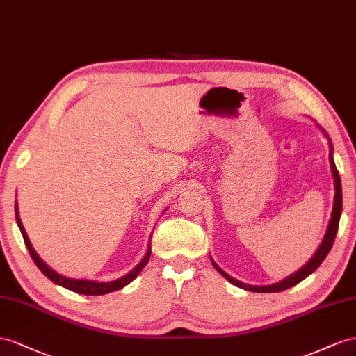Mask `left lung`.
Here are the masks:
<instances>
[{
    "mask_svg": "<svg viewBox=\"0 0 356 356\" xmlns=\"http://www.w3.org/2000/svg\"><path fill=\"white\" fill-rule=\"evenodd\" d=\"M322 129V128H321ZM322 133L327 136V138L330 140L328 134L325 133V131L322 129ZM330 162H331V171H332V177H334V188H336V195H334V206H332V213H331V219H330V223H328V228H327V232H325V237L321 243L319 249L316 250V253H314L313 258L304 266L302 268H300L297 273L291 274L289 277L283 279L282 282H277L274 283V285H267V286H252V285H246V283H243L234 277H231L229 274H227L225 271H223L222 268L218 267V264L211 261L213 267H215L223 277H225L228 282H231L232 285H236L241 289H246V291H252V292H280V291H285L293 285H297V283H300L301 280L306 279L309 274H312L314 270H316L322 261L327 258V255L330 253L332 245H334V240H336V234H337V229H339V222H340V216H341V207H343V195H341V180H340V176H339V171L336 168V164H334V159H332V145H331V140H330Z\"/></svg>",
    "mask_w": 356,
    "mask_h": 356,
    "instance_id": "1",
    "label": "left lung"
}]
</instances>
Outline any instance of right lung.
I'll list each match as a JSON object with an SVG mask.
<instances>
[{
    "mask_svg": "<svg viewBox=\"0 0 356 356\" xmlns=\"http://www.w3.org/2000/svg\"><path fill=\"white\" fill-rule=\"evenodd\" d=\"M15 213H16L17 227H19L20 232H22L25 246H26V249L29 252V255H31L33 261L35 262V266L40 268V271H42L49 280H52L54 283H56V285L64 286V288L73 291V292L83 293V296H104V293L115 292L118 289H122L124 286H127L128 283L133 282L138 276V273L143 270L146 267V264L149 262V258H150V243H149V246H147V252H146L145 258L141 259V262L138 264V266L134 270H131L127 274V276H124V277L116 279L113 282H97V280H85V279H70V277H65V276H63V274H58L56 271H54L42 258L37 255V252L34 250L31 241H29V238L26 236V231H25V228L22 225V220H20V218H19L17 202L15 204Z\"/></svg>",
    "mask_w": 356,
    "mask_h": 356,
    "instance_id": "obj_1",
    "label": "right lung"
}]
</instances>
